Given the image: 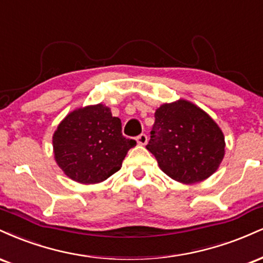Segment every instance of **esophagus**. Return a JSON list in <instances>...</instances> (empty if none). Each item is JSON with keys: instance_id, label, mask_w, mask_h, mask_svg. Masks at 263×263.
<instances>
[{"instance_id": "obj_1", "label": "esophagus", "mask_w": 263, "mask_h": 263, "mask_svg": "<svg viewBox=\"0 0 263 263\" xmlns=\"http://www.w3.org/2000/svg\"><path fill=\"white\" fill-rule=\"evenodd\" d=\"M137 143L139 145H145L147 143V137L146 134H140L137 137Z\"/></svg>"}]
</instances>
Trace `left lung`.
Masks as SVG:
<instances>
[{"instance_id": "obj_1", "label": "left lung", "mask_w": 263, "mask_h": 263, "mask_svg": "<svg viewBox=\"0 0 263 263\" xmlns=\"http://www.w3.org/2000/svg\"><path fill=\"white\" fill-rule=\"evenodd\" d=\"M146 149L168 177L191 184L217 171L223 161L225 140L221 129L204 110L178 100L156 109Z\"/></svg>"}]
</instances>
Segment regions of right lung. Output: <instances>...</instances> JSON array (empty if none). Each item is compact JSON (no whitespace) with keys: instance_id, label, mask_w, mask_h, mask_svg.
Returning <instances> with one entry per match:
<instances>
[{"instance_id":"right-lung-1","label":"right lung","mask_w":263,"mask_h":263,"mask_svg":"<svg viewBox=\"0 0 263 263\" xmlns=\"http://www.w3.org/2000/svg\"><path fill=\"white\" fill-rule=\"evenodd\" d=\"M137 141L123 137L122 123L104 104L67 114L52 135L54 157L71 180L83 184L107 180L122 167Z\"/></svg>"}]
</instances>
